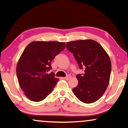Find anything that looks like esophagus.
I'll use <instances>...</instances> for the list:
<instances>
[{"label": "esophagus", "mask_w": 128, "mask_h": 128, "mask_svg": "<svg viewBox=\"0 0 128 128\" xmlns=\"http://www.w3.org/2000/svg\"><path fill=\"white\" fill-rule=\"evenodd\" d=\"M71 78H72L71 76H70V75H67L66 77L64 78V80H69L70 79H71Z\"/></svg>", "instance_id": "34e87169"}]
</instances>
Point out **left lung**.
I'll return each mask as SVG.
<instances>
[{"instance_id": "8db88e82", "label": "left lung", "mask_w": 128, "mask_h": 128, "mask_svg": "<svg viewBox=\"0 0 128 128\" xmlns=\"http://www.w3.org/2000/svg\"><path fill=\"white\" fill-rule=\"evenodd\" d=\"M66 48L73 53L84 74H78V84L72 89L82 102L91 103L98 100L106 90L111 74V61L100 44L92 40L66 42Z\"/></svg>"}]
</instances>
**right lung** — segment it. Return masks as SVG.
Returning <instances> with one entry per match:
<instances>
[{
    "instance_id": "1",
    "label": "right lung",
    "mask_w": 128,
    "mask_h": 128,
    "mask_svg": "<svg viewBox=\"0 0 128 128\" xmlns=\"http://www.w3.org/2000/svg\"><path fill=\"white\" fill-rule=\"evenodd\" d=\"M65 48V42H32L22 53L16 66V75L20 88L28 99L40 102L52 92L59 79L54 74H47L51 62Z\"/></svg>"
}]
</instances>
